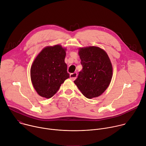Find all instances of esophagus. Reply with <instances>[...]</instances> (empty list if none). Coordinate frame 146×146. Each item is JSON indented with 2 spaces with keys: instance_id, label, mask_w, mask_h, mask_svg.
<instances>
[{
  "instance_id": "esophagus-1",
  "label": "esophagus",
  "mask_w": 146,
  "mask_h": 146,
  "mask_svg": "<svg viewBox=\"0 0 146 146\" xmlns=\"http://www.w3.org/2000/svg\"><path fill=\"white\" fill-rule=\"evenodd\" d=\"M77 73H71L70 74V78L71 80H74L76 77H77Z\"/></svg>"
}]
</instances>
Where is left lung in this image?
<instances>
[{
	"label": "left lung",
	"mask_w": 146,
	"mask_h": 146,
	"mask_svg": "<svg viewBox=\"0 0 146 146\" xmlns=\"http://www.w3.org/2000/svg\"><path fill=\"white\" fill-rule=\"evenodd\" d=\"M82 69L74 81L85 97L100 96L109 86L113 77V66L107 52L96 46L78 48Z\"/></svg>",
	"instance_id": "8db88e82"
}]
</instances>
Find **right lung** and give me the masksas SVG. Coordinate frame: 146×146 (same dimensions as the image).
<instances>
[{
	"label": "right lung",
	"mask_w": 146,
	"mask_h": 146,
	"mask_svg": "<svg viewBox=\"0 0 146 146\" xmlns=\"http://www.w3.org/2000/svg\"><path fill=\"white\" fill-rule=\"evenodd\" d=\"M66 48L60 44L47 46L34 59L31 68V78L38 95L52 97L61 84L69 78L65 62Z\"/></svg>",
	"instance_id": "add662e5"
}]
</instances>
